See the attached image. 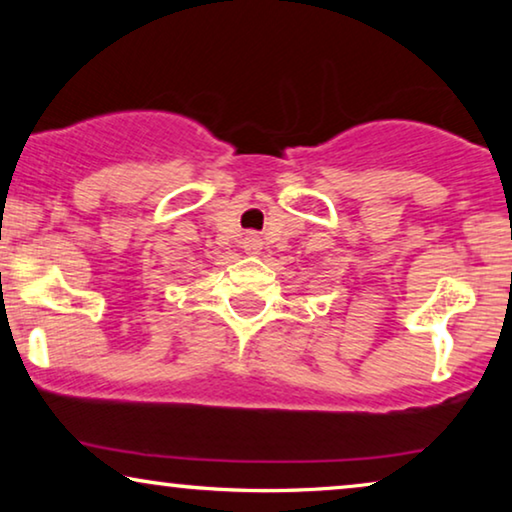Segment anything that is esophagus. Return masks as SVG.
Listing matches in <instances>:
<instances>
[{"instance_id": "esophagus-1", "label": "esophagus", "mask_w": 512, "mask_h": 512, "mask_svg": "<svg viewBox=\"0 0 512 512\" xmlns=\"http://www.w3.org/2000/svg\"><path fill=\"white\" fill-rule=\"evenodd\" d=\"M244 249H247L249 254H258V249H261V240H258L256 235H247L244 237Z\"/></svg>"}]
</instances>
